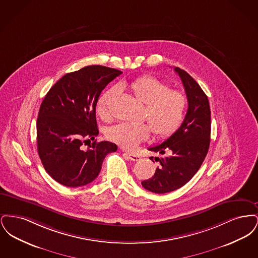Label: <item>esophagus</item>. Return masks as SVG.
<instances>
[{"instance_id":"34e87169","label":"esophagus","mask_w":258,"mask_h":258,"mask_svg":"<svg viewBox=\"0 0 258 258\" xmlns=\"http://www.w3.org/2000/svg\"><path fill=\"white\" fill-rule=\"evenodd\" d=\"M125 155L128 157V159L131 160H134V161H137V160H140V156L137 155V154H134V153H125Z\"/></svg>"}]
</instances>
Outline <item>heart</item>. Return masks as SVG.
I'll return each mask as SVG.
<instances>
[{
	"mask_svg": "<svg viewBox=\"0 0 258 258\" xmlns=\"http://www.w3.org/2000/svg\"><path fill=\"white\" fill-rule=\"evenodd\" d=\"M131 92L144 102V116L151 126L145 123H120L107 128L106 135L121 147L132 150L145 141L151 134L163 138L171 135L184 118L186 98L182 92L168 88L166 82L152 74H144L127 84ZM117 92L116 87L103 92L97 102L99 117L109 116L111 99Z\"/></svg>",
	"mask_w": 258,
	"mask_h": 258,
	"instance_id": "b5f03b06",
	"label": "heart"
}]
</instances>
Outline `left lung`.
I'll use <instances>...</instances> for the list:
<instances>
[{
    "mask_svg": "<svg viewBox=\"0 0 258 258\" xmlns=\"http://www.w3.org/2000/svg\"><path fill=\"white\" fill-rule=\"evenodd\" d=\"M180 76L187 98V111L181 126L159 145L149 151L166 157L155 158L160 165L154 176L141 182L144 188L155 194H166L186 184L198 171L210 146L211 110L207 96L197 81L179 68L174 69ZM150 160H154L151 157Z\"/></svg>",
    "mask_w": 258,
    "mask_h": 258,
    "instance_id": "8db88e82",
    "label": "left lung"
}]
</instances>
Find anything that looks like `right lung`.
Masks as SVG:
<instances>
[{
  "mask_svg": "<svg viewBox=\"0 0 258 258\" xmlns=\"http://www.w3.org/2000/svg\"><path fill=\"white\" fill-rule=\"evenodd\" d=\"M121 74L103 66H88L63 75L42 100L37 152L44 169L58 183L77 187L93 182L104 158L117 151L116 144L96 140V106L102 90ZM91 140L93 143L84 149V143Z\"/></svg>",
  "mask_w": 258,
  "mask_h": 258,
  "instance_id": "add662e5",
  "label": "right lung"
}]
</instances>
